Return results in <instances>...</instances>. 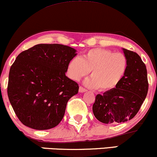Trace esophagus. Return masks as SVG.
<instances>
[{
	"label": "esophagus",
	"mask_w": 157,
	"mask_h": 157,
	"mask_svg": "<svg viewBox=\"0 0 157 157\" xmlns=\"http://www.w3.org/2000/svg\"><path fill=\"white\" fill-rule=\"evenodd\" d=\"M78 90H79V92H81V93H82V92H86V91H87L85 88L82 87V86H79Z\"/></svg>",
	"instance_id": "obj_1"
}]
</instances>
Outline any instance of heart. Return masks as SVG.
Segmentation results:
<instances>
[{
  "mask_svg": "<svg viewBox=\"0 0 157 157\" xmlns=\"http://www.w3.org/2000/svg\"><path fill=\"white\" fill-rule=\"evenodd\" d=\"M127 69V59L121 52L94 48L85 52L82 57H73L67 65L68 76L74 81L85 77L91 71L86 84L100 92H109L119 86Z\"/></svg>",
  "mask_w": 157,
  "mask_h": 157,
  "instance_id": "heart-1",
  "label": "heart"
}]
</instances>
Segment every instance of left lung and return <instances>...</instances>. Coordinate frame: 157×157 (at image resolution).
<instances>
[{
  "instance_id": "1",
  "label": "left lung",
  "mask_w": 157,
  "mask_h": 157,
  "mask_svg": "<svg viewBox=\"0 0 157 157\" xmlns=\"http://www.w3.org/2000/svg\"><path fill=\"white\" fill-rule=\"evenodd\" d=\"M127 69L119 86L95 98L92 111L98 121L105 124L125 122L138 113L148 90L146 65L136 52L123 49Z\"/></svg>"
}]
</instances>
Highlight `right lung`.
<instances>
[{"mask_svg": "<svg viewBox=\"0 0 157 157\" xmlns=\"http://www.w3.org/2000/svg\"><path fill=\"white\" fill-rule=\"evenodd\" d=\"M75 50L58 44H40L21 52L11 66L7 93L23 124L44 130L59 124L67 102L78 84L65 75Z\"/></svg>", "mask_w": 157, "mask_h": 157, "instance_id": "right-lung-1", "label": "right lung"}]
</instances>
